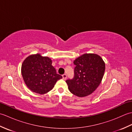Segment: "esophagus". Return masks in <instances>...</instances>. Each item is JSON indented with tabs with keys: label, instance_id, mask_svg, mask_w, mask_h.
I'll use <instances>...</instances> for the list:
<instances>
[{
	"label": "esophagus",
	"instance_id": "1",
	"mask_svg": "<svg viewBox=\"0 0 132 132\" xmlns=\"http://www.w3.org/2000/svg\"><path fill=\"white\" fill-rule=\"evenodd\" d=\"M62 78L63 79H66V78H67V75H66V74H64L63 75H62Z\"/></svg>",
	"mask_w": 132,
	"mask_h": 132
}]
</instances>
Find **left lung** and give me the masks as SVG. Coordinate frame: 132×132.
<instances>
[{
    "label": "left lung",
    "mask_w": 132,
    "mask_h": 132,
    "mask_svg": "<svg viewBox=\"0 0 132 132\" xmlns=\"http://www.w3.org/2000/svg\"><path fill=\"white\" fill-rule=\"evenodd\" d=\"M74 77L66 80L69 91L78 97H85L95 91L102 82L105 65L96 54H84L74 61Z\"/></svg>",
    "instance_id": "obj_1"
}]
</instances>
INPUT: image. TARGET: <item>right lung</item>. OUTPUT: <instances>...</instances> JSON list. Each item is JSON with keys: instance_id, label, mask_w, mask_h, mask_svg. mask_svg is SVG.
<instances>
[{"instance_id": "add662e5", "label": "right lung", "mask_w": 132, "mask_h": 132, "mask_svg": "<svg viewBox=\"0 0 132 132\" xmlns=\"http://www.w3.org/2000/svg\"><path fill=\"white\" fill-rule=\"evenodd\" d=\"M50 58L40 54H32L26 58L21 65L24 82L32 92L44 94L53 88L57 81L62 78L57 74Z\"/></svg>"}]
</instances>
